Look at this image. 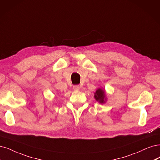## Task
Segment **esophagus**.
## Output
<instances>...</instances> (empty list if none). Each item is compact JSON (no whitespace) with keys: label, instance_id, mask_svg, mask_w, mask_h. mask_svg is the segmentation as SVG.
<instances>
[{"label":"esophagus","instance_id":"1","mask_svg":"<svg viewBox=\"0 0 160 160\" xmlns=\"http://www.w3.org/2000/svg\"><path fill=\"white\" fill-rule=\"evenodd\" d=\"M73 89L76 91H78L80 90V86L79 85H74L73 86Z\"/></svg>","mask_w":160,"mask_h":160}]
</instances>
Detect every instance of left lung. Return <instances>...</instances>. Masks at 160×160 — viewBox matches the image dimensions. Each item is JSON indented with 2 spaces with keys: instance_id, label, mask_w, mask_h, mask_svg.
Masks as SVG:
<instances>
[{
  "instance_id": "1",
  "label": "left lung",
  "mask_w": 160,
  "mask_h": 160,
  "mask_svg": "<svg viewBox=\"0 0 160 160\" xmlns=\"http://www.w3.org/2000/svg\"><path fill=\"white\" fill-rule=\"evenodd\" d=\"M94 98L95 99L98 101L100 103H104V98H105V92L99 88L98 89L96 92H95V95H94Z\"/></svg>"
}]
</instances>
